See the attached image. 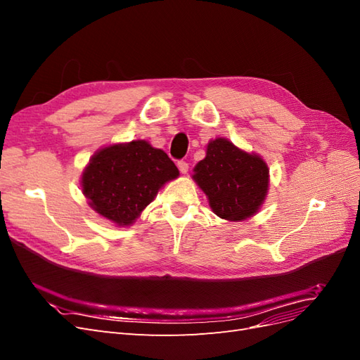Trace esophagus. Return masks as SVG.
Returning <instances> with one entry per match:
<instances>
[{
	"instance_id": "obj_1",
	"label": "esophagus",
	"mask_w": 360,
	"mask_h": 360,
	"mask_svg": "<svg viewBox=\"0 0 360 360\" xmlns=\"http://www.w3.org/2000/svg\"><path fill=\"white\" fill-rule=\"evenodd\" d=\"M179 169H180L181 174H186V172L189 171V163L180 160V162H179Z\"/></svg>"
}]
</instances>
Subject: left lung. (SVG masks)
<instances>
[{"mask_svg": "<svg viewBox=\"0 0 360 360\" xmlns=\"http://www.w3.org/2000/svg\"><path fill=\"white\" fill-rule=\"evenodd\" d=\"M192 179L205 193L212 212L231 222L249 219L261 209L270 181L264 159L226 138L207 144L205 158L195 165Z\"/></svg>", "mask_w": 360, "mask_h": 360, "instance_id": "obj_1", "label": "left lung"}]
</instances>
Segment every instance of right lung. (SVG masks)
<instances>
[{
  "mask_svg": "<svg viewBox=\"0 0 360 360\" xmlns=\"http://www.w3.org/2000/svg\"><path fill=\"white\" fill-rule=\"evenodd\" d=\"M179 174L165 151L134 139L97 150L82 171L81 188L97 214L117 226H130Z\"/></svg>",
  "mask_w": 360,
  "mask_h": 360,
  "instance_id": "1",
  "label": "right lung"
}]
</instances>
